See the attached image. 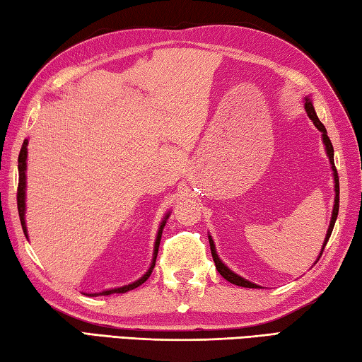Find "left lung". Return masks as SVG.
<instances>
[{
	"instance_id": "1",
	"label": "left lung",
	"mask_w": 362,
	"mask_h": 362,
	"mask_svg": "<svg viewBox=\"0 0 362 362\" xmlns=\"http://www.w3.org/2000/svg\"><path fill=\"white\" fill-rule=\"evenodd\" d=\"M304 108L305 112H308V117L312 119L313 124H315V127L318 129L320 132H322V140H323V145H325V151H326V156H328L329 159V165H331V170H332V178H334V192H336V197H334V206H332V216H331V222H329V227H328V231H326V238H325V243L322 245V250H320V255L315 260V263L320 260V257H322L323 254V249L326 243H328L329 236L332 233V228H334V223H336V219H337V214H339V176H337V170H336V165H334V148H332V143L328 137V132H326V127L323 126V122L318 119L317 113H315V108H313V104H312V98L310 96H305L304 98ZM209 240V245H211V254H213V260L216 263V269L219 271V274L227 279L228 282L235 284V285H240V287H245V288H262L260 285H257L254 282L247 281V279H244L241 276H238L236 272L231 271L227 264H223V262L219 258V255H217V250H216V245H214V240L211 236H208ZM313 263V264H315Z\"/></svg>"
}]
</instances>
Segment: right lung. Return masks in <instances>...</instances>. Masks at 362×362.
Returning <instances> with one entry per match:
<instances>
[{
  "label": "right lung",
  "mask_w": 362,
  "mask_h": 362,
  "mask_svg": "<svg viewBox=\"0 0 362 362\" xmlns=\"http://www.w3.org/2000/svg\"><path fill=\"white\" fill-rule=\"evenodd\" d=\"M26 160H28V139H25L22 149H20V154H18V192H17V206H18V216H20V222H22V228H23V233L26 236V240H28V228H26V221H25V214H26ZM170 217V211L163 217L160 225H159V230H158V235H156V241H154V250H153V260L151 264H149L148 271L143 274L137 281L132 282V284H127V285H122V287H117V288H108L104 291H99V293H83L86 296H108V295H119V293H126V291H131L134 288L140 287L141 284H145L148 281V277L151 276V272L156 266V258H158V250H159V244H160V238H162V231L163 227H165V223Z\"/></svg>",
  "instance_id": "right-lung-1"
}]
</instances>
